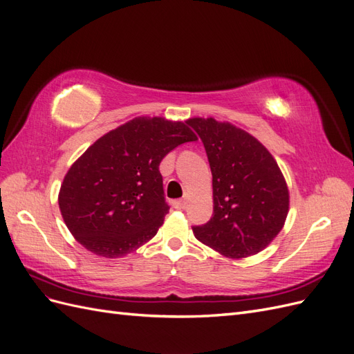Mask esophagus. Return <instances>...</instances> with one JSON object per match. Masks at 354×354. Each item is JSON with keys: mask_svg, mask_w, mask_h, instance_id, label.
Returning a JSON list of instances; mask_svg holds the SVG:
<instances>
[{"mask_svg": "<svg viewBox=\"0 0 354 354\" xmlns=\"http://www.w3.org/2000/svg\"><path fill=\"white\" fill-rule=\"evenodd\" d=\"M171 205H173L176 209H183L186 202L183 199H174V201H171Z\"/></svg>", "mask_w": 354, "mask_h": 354, "instance_id": "1", "label": "esophagus"}]
</instances>
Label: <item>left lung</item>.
Segmentation results:
<instances>
[{"instance_id": "8db88e82", "label": "left lung", "mask_w": 354, "mask_h": 354, "mask_svg": "<svg viewBox=\"0 0 354 354\" xmlns=\"http://www.w3.org/2000/svg\"><path fill=\"white\" fill-rule=\"evenodd\" d=\"M212 173L214 212L194 226L198 241L229 259L263 251L283 227L289 194L270 152L255 137L214 118H192Z\"/></svg>"}]
</instances>
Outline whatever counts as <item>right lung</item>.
I'll return each mask as SVG.
<instances>
[{"label":"right lung","mask_w":354,"mask_h":354,"mask_svg":"<svg viewBox=\"0 0 354 354\" xmlns=\"http://www.w3.org/2000/svg\"><path fill=\"white\" fill-rule=\"evenodd\" d=\"M198 137L187 122L134 118L93 143L63 180L68 229L95 255L118 259L152 239L168 214L159 164Z\"/></svg>","instance_id":"obj_1"}]
</instances>
